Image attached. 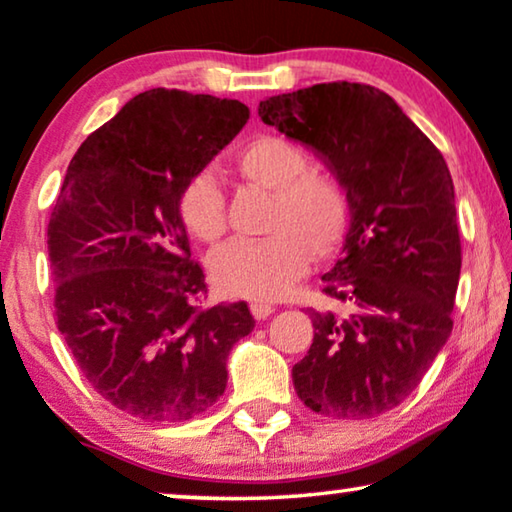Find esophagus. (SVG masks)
<instances>
[{
  "label": "esophagus",
  "instance_id": "1",
  "mask_svg": "<svg viewBox=\"0 0 512 512\" xmlns=\"http://www.w3.org/2000/svg\"><path fill=\"white\" fill-rule=\"evenodd\" d=\"M250 312H253L257 321H264L266 316H271L275 312V307L271 303H264V300H253V303H250Z\"/></svg>",
  "mask_w": 512,
  "mask_h": 512
}]
</instances>
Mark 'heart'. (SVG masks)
<instances>
[{"mask_svg": "<svg viewBox=\"0 0 512 512\" xmlns=\"http://www.w3.org/2000/svg\"><path fill=\"white\" fill-rule=\"evenodd\" d=\"M241 180L271 193L264 232L257 241H232L209 259L225 294L271 300L296 285L307 262L335 253L346 230V196L330 175L314 173L307 154L280 136H257L234 152ZM180 218L193 237L216 243L225 232V198L216 177L193 175L180 193Z\"/></svg>", "mask_w": 512, "mask_h": 512, "instance_id": "obj_1", "label": "heart"}]
</instances>
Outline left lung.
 Segmentation results:
<instances>
[{
  "label": "left lung",
  "mask_w": 512,
  "mask_h": 512,
  "mask_svg": "<svg viewBox=\"0 0 512 512\" xmlns=\"http://www.w3.org/2000/svg\"><path fill=\"white\" fill-rule=\"evenodd\" d=\"M257 113L326 164L351 216L342 257L321 278L346 310H310L312 346L291 369L298 399L332 419L383 415L415 392L453 328L462 259L449 166L367 84L273 95Z\"/></svg>",
  "instance_id": "obj_1"
}]
</instances>
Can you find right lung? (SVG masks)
I'll use <instances>...</instances> for the list:
<instances>
[{
	"mask_svg": "<svg viewBox=\"0 0 512 512\" xmlns=\"http://www.w3.org/2000/svg\"><path fill=\"white\" fill-rule=\"evenodd\" d=\"M239 100L132 97L79 145L47 225L56 326L84 378L118 410L180 424L218 401L248 305L200 307L180 193L246 125Z\"/></svg>",
	"mask_w": 512,
	"mask_h": 512,
	"instance_id": "add662e5",
	"label": "right lung"
}]
</instances>
